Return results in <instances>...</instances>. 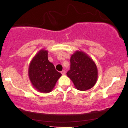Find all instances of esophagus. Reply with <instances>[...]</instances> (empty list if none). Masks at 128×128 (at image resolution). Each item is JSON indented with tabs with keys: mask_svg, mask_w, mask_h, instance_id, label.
<instances>
[{
	"mask_svg": "<svg viewBox=\"0 0 128 128\" xmlns=\"http://www.w3.org/2000/svg\"><path fill=\"white\" fill-rule=\"evenodd\" d=\"M61 73H62V75H64L65 74H66V71H65V70H62V71L61 72Z\"/></svg>",
	"mask_w": 128,
	"mask_h": 128,
	"instance_id": "1",
	"label": "esophagus"
}]
</instances>
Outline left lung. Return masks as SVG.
<instances>
[{"label": "left lung", "mask_w": 128, "mask_h": 128, "mask_svg": "<svg viewBox=\"0 0 128 128\" xmlns=\"http://www.w3.org/2000/svg\"><path fill=\"white\" fill-rule=\"evenodd\" d=\"M70 67L66 73L79 90L86 91L94 87L98 79L96 66L86 53L76 51L70 59Z\"/></svg>", "instance_id": "left-lung-1"}]
</instances>
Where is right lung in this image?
Instances as JSON below:
<instances>
[{
  "label": "right lung",
  "instance_id": "1",
  "mask_svg": "<svg viewBox=\"0 0 128 128\" xmlns=\"http://www.w3.org/2000/svg\"><path fill=\"white\" fill-rule=\"evenodd\" d=\"M28 77L33 86L41 92H50L62 76L48 58V51L40 50L30 62Z\"/></svg>",
  "mask_w": 128,
  "mask_h": 128
}]
</instances>
